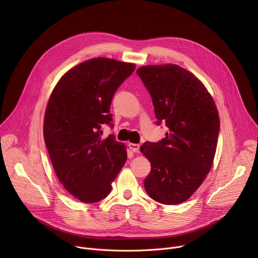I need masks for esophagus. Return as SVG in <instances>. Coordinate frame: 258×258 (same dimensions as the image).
<instances>
[{
    "label": "esophagus",
    "mask_w": 258,
    "mask_h": 258,
    "mask_svg": "<svg viewBox=\"0 0 258 258\" xmlns=\"http://www.w3.org/2000/svg\"><path fill=\"white\" fill-rule=\"evenodd\" d=\"M128 147L130 149L135 152V153H138L140 151V145L139 144H134V143H130L128 144Z\"/></svg>",
    "instance_id": "34e87169"
}]
</instances>
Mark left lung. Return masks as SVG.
Listing matches in <instances>:
<instances>
[{
    "label": "left lung",
    "mask_w": 258,
    "mask_h": 258,
    "mask_svg": "<svg viewBox=\"0 0 258 258\" xmlns=\"http://www.w3.org/2000/svg\"><path fill=\"white\" fill-rule=\"evenodd\" d=\"M137 75L151 96L156 124L168 127L161 141L141 146L151 163L145 190L159 203L179 204L200 187L212 166L219 135L217 109L206 88L185 68L143 66Z\"/></svg>",
    "instance_id": "obj_1"
}]
</instances>
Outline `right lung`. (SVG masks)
Masks as SVG:
<instances>
[{
    "label": "right lung",
    "instance_id": "obj_1",
    "mask_svg": "<svg viewBox=\"0 0 258 258\" xmlns=\"http://www.w3.org/2000/svg\"><path fill=\"white\" fill-rule=\"evenodd\" d=\"M135 64L94 58L73 67L56 85L46 109L44 138L60 182L82 202H98L111 192L126 161L125 146L109 135L113 96Z\"/></svg>",
    "mask_w": 258,
    "mask_h": 258
}]
</instances>
